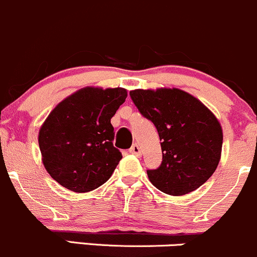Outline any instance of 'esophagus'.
Here are the masks:
<instances>
[{
	"mask_svg": "<svg viewBox=\"0 0 257 257\" xmlns=\"http://www.w3.org/2000/svg\"><path fill=\"white\" fill-rule=\"evenodd\" d=\"M128 152H130V153H131V154H135V156H137V157L142 156V152H141L140 146L137 145V143H135V145L132 146L131 148H130Z\"/></svg>",
	"mask_w": 257,
	"mask_h": 257,
	"instance_id": "1",
	"label": "esophagus"
}]
</instances>
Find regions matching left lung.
I'll list each match as a JSON object with an SVG mask.
<instances>
[{
  "label": "left lung",
  "instance_id": "8db88e82",
  "mask_svg": "<svg viewBox=\"0 0 257 257\" xmlns=\"http://www.w3.org/2000/svg\"><path fill=\"white\" fill-rule=\"evenodd\" d=\"M130 96L141 115L154 123L162 141L161 165L147 170L151 183L173 196L205 184L222 152V127L216 116L198 99L176 88L136 89Z\"/></svg>",
  "mask_w": 257,
  "mask_h": 257
}]
</instances>
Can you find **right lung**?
Returning a JSON list of instances; mask_svg holds the SVG:
<instances>
[{
	"mask_svg": "<svg viewBox=\"0 0 257 257\" xmlns=\"http://www.w3.org/2000/svg\"><path fill=\"white\" fill-rule=\"evenodd\" d=\"M123 88H83L62 100L39 131L45 169L61 186L88 192L106 183L122 154L114 147L111 117L123 104Z\"/></svg>",
	"mask_w": 257,
	"mask_h": 257,
	"instance_id": "right-lung-1",
	"label": "right lung"
}]
</instances>
